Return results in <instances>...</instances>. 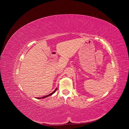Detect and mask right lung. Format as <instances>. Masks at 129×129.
<instances>
[{
	"instance_id": "add662e5",
	"label": "right lung",
	"mask_w": 129,
	"mask_h": 129,
	"mask_svg": "<svg viewBox=\"0 0 129 129\" xmlns=\"http://www.w3.org/2000/svg\"><path fill=\"white\" fill-rule=\"evenodd\" d=\"M57 89V88H56V89H55V90L52 92V93H51L49 94H48V95H46V96H43V97H42V98H36V99H44V98H47V97H48V96L51 95L52 94H53L56 91Z\"/></svg>"
}]
</instances>
